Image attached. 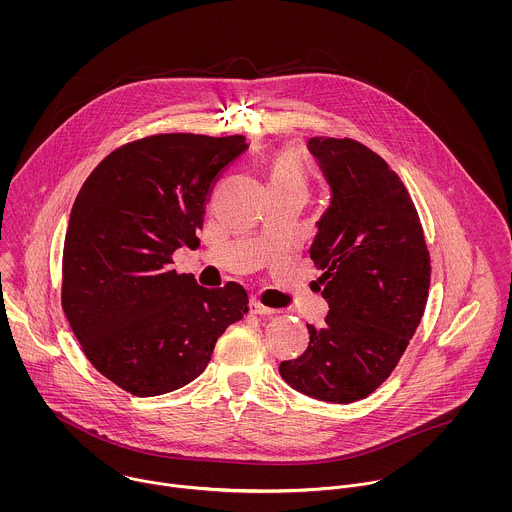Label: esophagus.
<instances>
[{"instance_id": "esophagus-1", "label": "esophagus", "mask_w": 512, "mask_h": 512, "mask_svg": "<svg viewBox=\"0 0 512 512\" xmlns=\"http://www.w3.org/2000/svg\"><path fill=\"white\" fill-rule=\"evenodd\" d=\"M248 307H250V313H256V315H276V313H278V309L266 307V305H262V303L256 301V299H252V301L248 303Z\"/></svg>"}]
</instances>
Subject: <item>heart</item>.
<instances>
[{"mask_svg": "<svg viewBox=\"0 0 512 512\" xmlns=\"http://www.w3.org/2000/svg\"><path fill=\"white\" fill-rule=\"evenodd\" d=\"M270 183H305V175L295 153L286 151L274 159L272 171H270Z\"/></svg>", "mask_w": 512, "mask_h": 512, "instance_id": "1", "label": "heart"}]
</instances>
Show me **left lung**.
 <instances>
[{
    "label": "left lung",
    "mask_w": 512,
    "mask_h": 512,
    "mask_svg": "<svg viewBox=\"0 0 512 512\" xmlns=\"http://www.w3.org/2000/svg\"><path fill=\"white\" fill-rule=\"evenodd\" d=\"M331 185L311 260L329 303L305 353L280 365L293 390L349 404L372 394L398 365L426 309L432 264L424 228L400 177L351 138H311Z\"/></svg>",
    "instance_id": "1"
}]
</instances>
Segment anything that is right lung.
Segmentation results:
<instances>
[{"mask_svg": "<svg viewBox=\"0 0 512 512\" xmlns=\"http://www.w3.org/2000/svg\"><path fill=\"white\" fill-rule=\"evenodd\" d=\"M244 136L153 134L108 153L74 199L63 248L61 303L86 359L147 398L195 380L248 293L209 290L171 270L197 248L205 207Z\"/></svg>", "mask_w": 512, "mask_h": 512, "instance_id": "obj_1", "label": "right lung"}]
</instances>
